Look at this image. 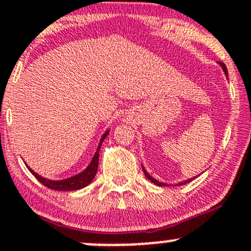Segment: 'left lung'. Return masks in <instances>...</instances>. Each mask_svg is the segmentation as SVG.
Instances as JSON below:
<instances>
[{
  "label": "left lung",
  "mask_w": 251,
  "mask_h": 251,
  "mask_svg": "<svg viewBox=\"0 0 251 251\" xmlns=\"http://www.w3.org/2000/svg\"><path fill=\"white\" fill-rule=\"evenodd\" d=\"M220 66L221 67H223V70H224V72H225V75H227V68H226V66H225V63H223V62H220ZM143 172H144V174H146V176L148 179H149L150 181H151V183H154L155 185H159V186H166V184L165 183H161V181H159V180H156V179H154L152 178L151 176H150L149 173L147 172L146 170H144V167H143ZM192 179H195V178H191V179H188V180H185V181H183V183H179V185H183V184H186V183H189V181H191Z\"/></svg>",
  "instance_id": "8db88e82"
}]
</instances>
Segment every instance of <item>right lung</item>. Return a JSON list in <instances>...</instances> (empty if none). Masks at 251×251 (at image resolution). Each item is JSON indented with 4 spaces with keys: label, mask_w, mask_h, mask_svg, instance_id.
Listing matches in <instances>:
<instances>
[{
    "label": "right lung",
    "mask_w": 251,
    "mask_h": 251,
    "mask_svg": "<svg viewBox=\"0 0 251 251\" xmlns=\"http://www.w3.org/2000/svg\"><path fill=\"white\" fill-rule=\"evenodd\" d=\"M109 131H107L103 136H102L101 141H100L99 148H97V151L95 152L94 157H92V161L90 162V165L88 166L85 171H83L81 173L77 174L75 176H71V178L65 179V180H49V179L43 178V176H38L35 171L31 170L30 167L27 166L28 171L35 176V178L39 183L43 184L44 186L47 188L51 189V190H57V191H72V190H79V189H83L85 188L86 185L91 183L92 179L95 178L97 173V168H99V155H100V149H101L102 146V142L104 141V138L107 137V134Z\"/></svg>",
    "instance_id": "add662e5"
}]
</instances>
